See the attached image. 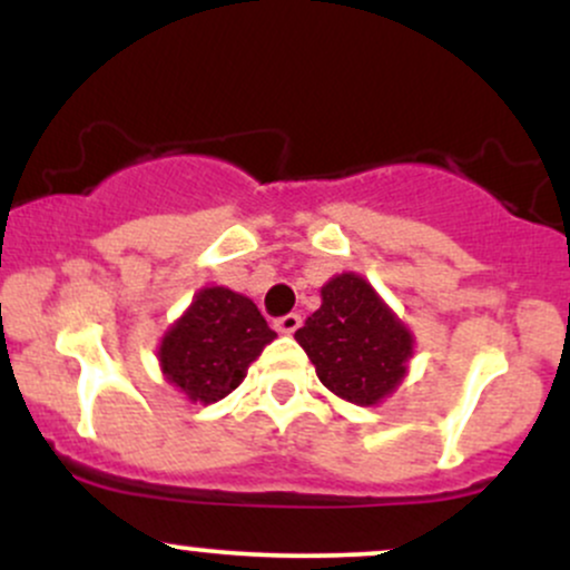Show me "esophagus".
I'll list each match as a JSON object with an SVG mask.
<instances>
[{
    "label": "esophagus",
    "mask_w": 570,
    "mask_h": 570,
    "mask_svg": "<svg viewBox=\"0 0 570 570\" xmlns=\"http://www.w3.org/2000/svg\"><path fill=\"white\" fill-rule=\"evenodd\" d=\"M299 324H303L299 313H286V316L276 318V330L284 332V335H292V332H297Z\"/></svg>",
    "instance_id": "1"
}]
</instances>
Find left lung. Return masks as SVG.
I'll return each instance as SVG.
<instances>
[{
  "label": "left lung",
  "instance_id": "obj_1",
  "mask_svg": "<svg viewBox=\"0 0 570 570\" xmlns=\"http://www.w3.org/2000/svg\"><path fill=\"white\" fill-rule=\"evenodd\" d=\"M316 375L353 404H377L402 383L412 335L364 278L343 273L322 289V307L294 332Z\"/></svg>",
  "mask_w": 570,
  "mask_h": 570
}]
</instances>
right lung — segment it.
I'll list each match as a JSON object with an SVG mask.
<instances>
[{
	"mask_svg": "<svg viewBox=\"0 0 570 570\" xmlns=\"http://www.w3.org/2000/svg\"><path fill=\"white\" fill-rule=\"evenodd\" d=\"M276 332L257 305L225 286L203 289L160 345L166 377L193 402L214 404L246 377L248 364Z\"/></svg>",
	"mask_w": 570,
	"mask_h": 570,
	"instance_id": "right-lung-1",
	"label": "right lung"
}]
</instances>
